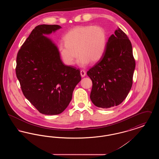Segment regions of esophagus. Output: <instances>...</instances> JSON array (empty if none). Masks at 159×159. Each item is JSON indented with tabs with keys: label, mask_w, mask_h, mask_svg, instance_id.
<instances>
[{
	"label": "esophagus",
	"mask_w": 159,
	"mask_h": 159,
	"mask_svg": "<svg viewBox=\"0 0 159 159\" xmlns=\"http://www.w3.org/2000/svg\"><path fill=\"white\" fill-rule=\"evenodd\" d=\"M80 75L81 76L83 77H84L85 75H86V71H84V70H82L81 71H80Z\"/></svg>",
	"instance_id": "obj_1"
}]
</instances>
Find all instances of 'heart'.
Listing matches in <instances>:
<instances>
[{
  "mask_svg": "<svg viewBox=\"0 0 159 159\" xmlns=\"http://www.w3.org/2000/svg\"><path fill=\"white\" fill-rule=\"evenodd\" d=\"M58 49L63 62L73 66L78 54V63L86 66L98 62L103 56L107 43V34L99 25H80L68 31Z\"/></svg>",
  "mask_w": 159,
  "mask_h": 159,
  "instance_id": "1",
  "label": "heart"
}]
</instances>
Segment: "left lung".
<instances>
[{
  "instance_id": "8db88e82",
  "label": "left lung",
  "mask_w": 159,
  "mask_h": 159,
  "mask_svg": "<svg viewBox=\"0 0 159 159\" xmlns=\"http://www.w3.org/2000/svg\"><path fill=\"white\" fill-rule=\"evenodd\" d=\"M135 68L131 42L119 28L108 39L102 57L87 72L93 104L102 108L120 104L132 88Z\"/></svg>"
}]
</instances>
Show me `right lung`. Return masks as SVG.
<instances>
[{"label":"right lung","instance_id":"add662e5","mask_svg":"<svg viewBox=\"0 0 159 159\" xmlns=\"http://www.w3.org/2000/svg\"><path fill=\"white\" fill-rule=\"evenodd\" d=\"M58 25L36 26L17 53L16 77L24 95L40 113H61L70 102L81 80L79 70L66 66L56 45L45 36L60 29Z\"/></svg>","mask_w":159,"mask_h":159}]
</instances>
